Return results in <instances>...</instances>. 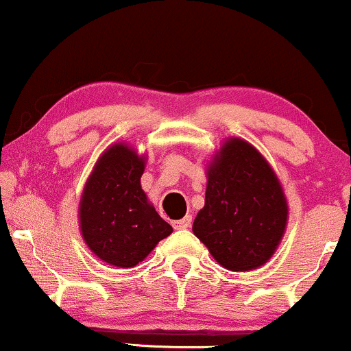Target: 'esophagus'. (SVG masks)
Returning a JSON list of instances; mask_svg holds the SVG:
<instances>
[{"instance_id":"1","label":"esophagus","mask_w":351,"mask_h":351,"mask_svg":"<svg viewBox=\"0 0 351 351\" xmlns=\"http://www.w3.org/2000/svg\"><path fill=\"white\" fill-rule=\"evenodd\" d=\"M191 226V216H184L183 219H178V221H173V228L175 229H186Z\"/></svg>"}]
</instances>
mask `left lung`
<instances>
[{
  "label": "left lung",
  "instance_id": "1",
  "mask_svg": "<svg viewBox=\"0 0 351 351\" xmlns=\"http://www.w3.org/2000/svg\"><path fill=\"white\" fill-rule=\"evenodd\" d=\"M206 178L195 236L224 269L263 267L279 247L289 219L287 198L274 168L256 147L231 136L213 155Z\"/></svg>",
  "mask_w": 351,
  "mask_h": 351
}]
</instances>
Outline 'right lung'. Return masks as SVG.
Returning <instances> with one entry per match:
<instances>
[{
  "instance_id": "add662e5",
  "label": "right lung",
  "mask_w": 351,
  "mask_h": 351,
  "mask_svg": "<svg viewBox=\"0 0 351 351\" xmlns=\"http://www.w3.org/2000/svg\"><path fill=\"white\" fill-rule=\"evenodd\" d=\"M147 155L125 142L110 145L94 165L79 201L84 243L104 263L138 265L173 228L148 201L140 178Z\"/></svg>"
}]
</instances>
